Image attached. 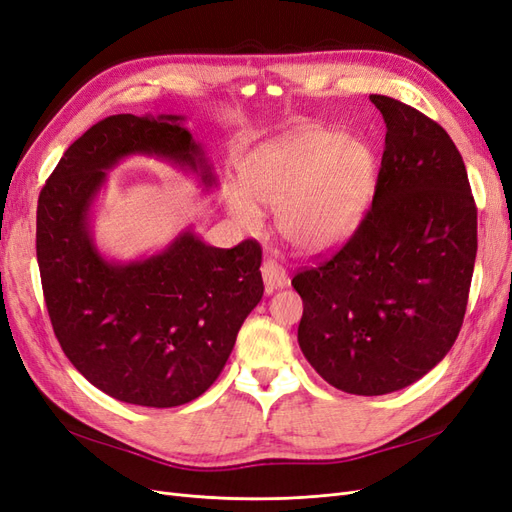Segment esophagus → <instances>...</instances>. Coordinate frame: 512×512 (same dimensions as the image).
<instances>
[{
    "label": "esophagus",
    "mask_w": 512,
    "mask_h": 512,
    "mask_svg": "<svg viewBox=\"0 0 512 512\" xmlns=\"http://www.w3.org/2000/svg\"><path fill=\"white\" fill-rule=\"evenodd\" d=\"M262 280H265V288L267 292L280 290L288 284V273L282 265H277L275 260H265L262 262Z\"/></svg>",
    "instance_id": "34e87169"
}]
</instances>
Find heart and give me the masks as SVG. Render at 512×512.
<instances>
[{
    "label": "heart",
    "mask_w": 512,
    "mask_h": 512,
    "mask_svg": "<svg viewBox=\"0 0 512 512\" xmlns=\"http://www.w3.org/2000/svg\"><path fill=\"white\" fill-rule=\"evenodd\" d=\"M371 147L344 132L303 128L260 147L243 168L241 190L226 196L228 211L247 226L262 224V209L277 211L284 241L301 254H320L359 228L374 194Z\"/></svg>",
    "instance_id": "obj_1"
}]
</instances>
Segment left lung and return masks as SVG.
Instances as JSON below:
<instances>
[{
  "mask_svg": "<svg viewBox=\"0 0 512 512\" xmlns=\"http://www.w3.org/2000/svg\"><path fill=\"white\" fill-rule=\"evenodd\" d=\"M369 100L386 123L374 203L342 250L292 280L305 359L365 397L406 389L453 348L476 260V205L451 136L404 102Z\"/></svg>",
  "mask_w": 512,
  "mask_h": 512,
  "instance_id": "left-lung-1",
  "label": "left lung"
}]
</instances>
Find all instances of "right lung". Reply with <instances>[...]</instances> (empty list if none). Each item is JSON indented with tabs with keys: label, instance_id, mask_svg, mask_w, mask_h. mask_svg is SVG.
Returning a JSON list of instances; mask_svg holds the SVG:
<instances>
[{
	"label": "right lung",
	"instance_id": "1",
	"mask_svg": "<svg viewBox=\"0 0 512 512\" xmlns=\"http://www.w3.org/2000/svg\"><path fill=\"white\" fill-rule=\"evenodd\" d=\"M183 115H113L74 141L38 198L36 254L53 331L70 363L123 404L175 408L218 380L262 299L256 241L207 245L192 226L164 250L104 256L91 209L108 170L132 156L170 162L205 190L218 177Z\"/></svg>",
	"mask_w": 512,
	"mask_h": 512
}]
</instances>
